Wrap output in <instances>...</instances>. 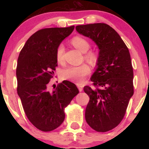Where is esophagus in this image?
<instances>
[{
  "mask_svg": "<svg viewBox=\"0 0 149 149\" xmlns=\"http://www.w3.org/2000/svg\"><path fill=\"white\" fill-rule=\"evenodd\" d=\"M77 87H78V88H79V91H83V85L79 84V83H77Z\"/></svg>",
  "mask_w": 149,
  "mask_h": 149,
  "instance_id": "1",
  "label": "esophagus"
}]
</instances>
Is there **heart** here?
<instances>
[{
	"label": "heart",
	"mask_w": 149,
	"mask_h": 149,
	"mask_svg": "<svg viewBox=\"0 0 149 149\" xmlns=\"http://www.w3.org/2000/svg\"><path fill=\"white\" fill-rule=\"evenodd\" d=\"M71 43L75 48L79 49L82 53H85V58L89 62L94 64L97 62V54L94 51H89V43L85 38L79 36H74L71 39ZM64 52V47L63 45H60L58 47L56 52V60L58 63L62 62L63 54ZM91 72V69L86 64H81L79 66H69L64 69L61 72V76L64 79L74 81L76 83H82L85 80V77Z\"/></svg>",
	"instance_id": "1"
}]
</instances>
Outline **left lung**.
I'll use <instances>...</instances> for the list:
<instances>
[{
  "label": "left lung",
  "instance_id": "obj_1",
  "mask_svg": "<svg viewBox=\"0 0 149 149\" xmlns=\"http://www.w3.org/2000/svg\"><path fill=\"white\" fill-rule=\"evenodd\" d=\"M77 31L92 39L100 52L97 68L85 86L89 101L85 120L98 132L114 129L125 115L134 94V72L127 47L113 28L104 23L79 25Z\"/></svg>",
  "mask_w": 149,
  "mask_h": 149
}]
</instances>
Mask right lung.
Segmentation results:
<instances>
[{
    "instance_id": "right-lung-1",
    "label": "right lung",
    "mask_w": 149,
    "mask_h": 149,
    "mask_svg": "<svg viewBox=\"0 0 149 149\" xmlns=\"http://www.w3.org/2000/svg\"><path fill=\"white\" fill-rule=\"evenodd\" d=\"M74 28L72 26L38 30L28 38L18 57L17 93L28 120L40 131L58 128L65 119V108L79 92L68 81L55 85L54 90L49 88L58 66L57 48Z\"/></svg>"
}]
</instances>
